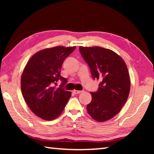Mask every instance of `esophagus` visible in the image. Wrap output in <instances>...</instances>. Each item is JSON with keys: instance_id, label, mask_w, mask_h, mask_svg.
<instances>
[{"instance_id": "esophagus-1", "label": "esophagus", "mask_w": 154, "mask_h": 154, "mask_svg": "<svg viewBox=\"0 0 154 154\" xmlns=\"http://www.w3.org/2000/svg\"><path fill=\"white\" fill-rule=\"evenodd\" d=\"M83 92V91H81V90H73V92L75 94H80V93H82Z\"/></svg>"}]
</instances>
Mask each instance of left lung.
<instances>
[{
    "label": "left lung",
    "instance_id": "obj_1",
    "mask_svg": "<svg viewBox=\"0 0 154 154\" xmlns=\"http://www.w3.org/2000/svg\"><path fill=\"white\" fill-rule=\"evenodd\" d=\"M93 79L100 81L98 90L91 92L87 111L96 121L103 122L116 116L128 97L130 79L125 62L116 52L100 47H79Z\"/></svg>",
    "mask_w": 154,
    "mask_h": 154
}]
</instances>
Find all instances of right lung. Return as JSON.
Returning a JSON list of instances; mask_svg holds the SVG:
<instances>
[{
    "label": "right lung",
    "mask_w": 154,
    "mask_h": 154,
    "mask_svg": "<svg viewBox=\"0 0 154 154\" xmlns=\"http://www.w3.org/2000/svg\"><path fill=\"white\" fill-rule=\"evenodd\" d=\"M76 47L58 46L43 49L31 57L22 72L21 90L26 103L36 116L53 120L62 113L71 92L62 87L67 83L60 75L62 63ZM62 82L60 88L54 84Z\"/></svg>",
    "instance_id": "right-lung-1"
}]
</instances>
